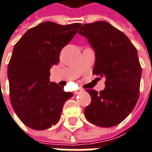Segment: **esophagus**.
<instances>
[{
  "label": "esophagus",
  "instance_id": "34e87169",
  "mask_svg": "<svg viewBox=\"0 0 152 152\" xmlns=\"http://www.w3.org/2000/svg\"><path fill=\"white\" fill-rule=\"evenodd\" d=\"M83 91V90H82V89H78V90H75V91H74V94H75V95H78V94L82 93Z\"/></svg>",
  "mask_w": 152,
  "mask_h": 152
}]
</instances>
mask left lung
Masks as SVG:
<instances>
[{"mask_svg": "<svg viewBox=\"0 0 152 152\" xmlns=\"http://www.w3.org/2000/svg\"><path fill=\"white\" fill-rule=\"evenodd\" d=\"M78 33L85 36L96 52L92 73L105 76V89L87 90L91 103L84 110L91 124L112 127L123 122L139 97L142 68L137 51L130 39L107 21L83 25Z\"/></svg>", "mask_w": 152, "mask_h": 152, "instance_id": "8db88e82", "label": "left lung"}]
</instances>
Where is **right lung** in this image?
Masks as SVG:
<instances>
[{"label":"right lung","instance_id":"right-lung-1","mask_svg":"<svg viewBox=\"0 0 152 152\" xmlns=\"http://www.w3.org/2000/svg\"><path fill=\"white\" fill-rule=\"evenodd\" d=\"M81 23L42 22L28 29L15 43L7 66L12 107L28 127L42 131L60 120L64 103L73 94L49 81V69L76 35Z\"/></svg>","mask_w":152,"mask_h":152}]
</instances>
